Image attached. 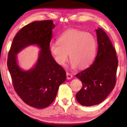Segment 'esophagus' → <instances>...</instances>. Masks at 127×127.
I'll list each match as a JSON object with an SVG mask.
<instances>
[{"instance_id":"obj_1","label":"esophagus","mask_w":127,"mask_h":127,"mask_svg":"<svg viewBox=\"0 0 127 127\" xmlns=\"http://www.w3.org/2000/svg\"><path fill=\"white\" fill-rule=\"evenodd\" d=\"M66 75H67V79H70L72 78L73 76L71 75L70 73H66Z\"/></svg>"}]
</instances>
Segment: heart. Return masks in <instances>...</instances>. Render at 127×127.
I'll list each match as a JSON object with an SVG mask.
<instances>
[{"instance_id":"heart-1","label":"heart","mask_w":127,"mask_h":127,"mask_svg":"<svg viewBox=\"0 0 127 127\" xmlns=\"http://www.w3.org/2000/svg\"><path fill=\"white\" fill-rule=\"evenodd\" d=\"M49 49L55 61L64 65L68 60L73 68L88 67L95 57L97 42L93 34L76 29H70L62 33L57 42H52Z\"/></svg>"}]
</instances>
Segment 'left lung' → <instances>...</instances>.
Instances as JSON below:
<instances>
[{
    "label": "left lung",
    "instance_id": "1",
    "mask_svg": "<svg viewBox=\"0 0 127 127\" xmlns=\"http://www.w3.org/2000/svg\"><path fill=\"white\" fill-rule=\"evenodd\" d=\"M98 51L94 63L76 75L82 83L76 98L82 106H92L101 103L116 84L118 61L116 50L103 29L96 30Z\"/></svg>",
    "mask_w": 127,
    "mask_h": 127
}]
</instances>
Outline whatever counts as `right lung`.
I'll return each mask as SVG.
<instances>
[{"instance_id":"add662e5","label":"right lung","mask_w":127,"mask_h":127,"mask_svg":"<svg viewBox=\"0 0 127 127\" xmlns=\"http://www.w3.org/2000/svg\"><path fill=\"white\" fill-rule=\"evenodd\" d=\"M54 27L52 20L34 21L25 26L14 37L8 53L7 65L14 90L26 104L37 109L51 104L59 86L66 79L65 70L54 60L49 49ZM30 44H37L41 49L34 68L24 71L17 64L16 54Z\"/></svg>"}]
</instances>
